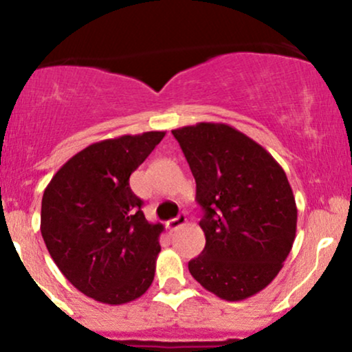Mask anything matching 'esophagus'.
<instances>
[{"mask_svg": "<svg viewBox=\"0 0 352 352\" xmlns=\"http://www.w3.org/2000/svg\"><path fill=\"white\" fill-rule=\"evenodd\" d=\"M185 223H187V217H185V213H180L179 217L172 218V220L167 221L168 228H170V230H179V228L184 227Z\"/></svg>", "mask_w": 352, "mask_h": 352, "instance_id": "1", "label": "esophagus"}]
</instances>
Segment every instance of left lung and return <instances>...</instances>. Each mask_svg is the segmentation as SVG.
<instances>
[{
    "label": "left lung",
    "instance_id": "1",
    "mask_svg": "<svg viewBox=\"0 0 352 352\" xmlns=\"http://www.w3.org/2000/svg\"><path fill=\"white\" fill-rule=\"evenodd\" d=\"M172 134L204 210L200 228L207 241L188 272L221 300H246L280 273L296 236L298 210L286 173L232 125L200 122Z\"/></svg>",
    "mask_w": 352,
    "mask_h": 352
}]
</instances>
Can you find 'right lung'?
Instances as JSON below:
<instances>
[{
  "mask_svg": "<svg viewBox=\"0 0 352 352\" xmlns=\"http://www.w3.org/2000/svg\"><path fill=\"white\" fill-rule=\"evenodd\" d=\"M164 135L153 131L89 145L44 190L47 252L71 285L96 301L124 305L152 285L164 225L145 220L129 179Z\"/></svg>",
  "mask_w": 352,
  "mask_h": 352,
  "instance_id": "obj_1",
  "label": "right lung"
}]
</instances>
